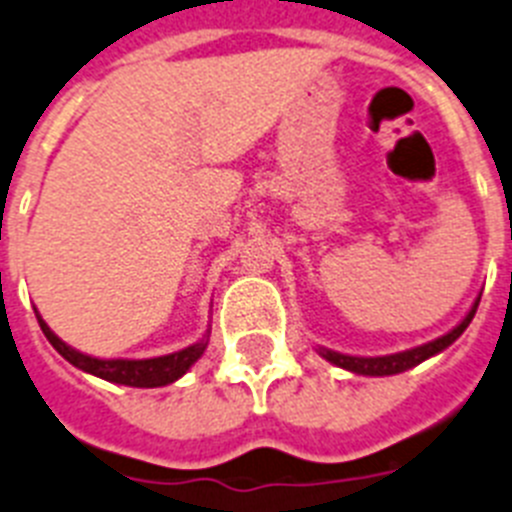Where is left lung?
<instances>
[{
	"label": "left lung",
	"mask_w": 512,
	"mask_h": 512,
	"mask_svg": "<svg viewBox=\"0 0 512 512\" xmlns=\"http://www.w3.org/2000/svg\"><path fill=\"white\" fill-rule=\"evenodd\" d=\"M476 308H479V300H476L474 308L469 310V316L458 323L456 329L448 331V334L440 336V339H435V342H427V344H422V347L406 349V352H399V355L352 357V355H342V352H331V349H321V355L326 357L329 362H334V365H339V368L349 370V373H357V375H396V373H404V370L414 368V365H419V362H425L427 357L443 352L445 347H451L458 336L466 331V326H469L471 318H474Z\"/></svg>",
	"instance_id": "left-lung-1"
}]
</instances>
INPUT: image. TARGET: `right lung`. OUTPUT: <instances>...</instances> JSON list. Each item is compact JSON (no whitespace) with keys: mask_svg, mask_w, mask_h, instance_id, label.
Masks as SVG:
<instances>
[{"mask_svg":"<svg viewBox=\"0 0 512 512\" xmlns=\"http://www.w3.org/2000/svg\"><path fill=\"white\" fill-rule=\"evenodd\" d=\"M38 316V313H36ZM38 323H41L43 334L54 349L59 352L64 360H69L74 368L85 370L90 375H98L103 381L121 383V386H134V388H157V386H168V383L178 381L186 370L194 365L199 357L204 355L207 349V339H202L199 344H191V347L181 349V352H173V355L165 357H152V360H98V357L82 355L77 349L67 347L61 342L54 331L48 329L46 321L38 316Z\"/></svg>","mask_w":512,"mask_h":512,"instance_id":"1","label":"right lung"}]
</instances>
